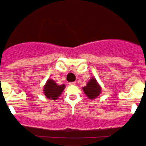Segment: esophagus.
Instances as JSON below:
<instances>
[{
    "instance_id": "obj_1",
    "label": "esophagus",
    "mask_w": 146,
    "mask_h": 146,
    "mask_svg": "<svg viewBox=\"0 0 146 146\" xmlns=\"http://www.w3.org/2000/svg\"><path fill=\"white\" fill-rule=\"evenodd\" d=\"M69 84H70V85H73V86H76V82H70V83H69Z\"/></svg>"
}]
</instances>
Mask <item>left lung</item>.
Listing matches in <instances>:
<instances>
[{
    "label": "left lung",
    "mask_w": 146,
    "mask_h": 146,
    "mask_svg": "<svg viewBox=\"0 0 146 146\" xmlns=\"http://www.w3.org/2000/svg\"><path fill=\"white\" fill-rule=\"evenodd\" d=\"M83 89L86 96L90 99L96 98L100 93V87L95 78L89 80L86 86L83 87Z\"/></svg>",
    "instance_id": "obj_1"
}]
</instances>
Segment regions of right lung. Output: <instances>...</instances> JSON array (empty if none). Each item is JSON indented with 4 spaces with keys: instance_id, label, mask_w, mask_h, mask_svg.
<instances>
[{
    "instance_id": "add662e5",
    "label": "right lung",
    "mask_w": 146,
    "mask_h": 146,
    "mask_svg": "<svg viewBox=\"0 0 146 146\" xmlns=\"http://www.w3.org/2000/svg\"><path fill=\"white\" fill-rule=\"evenodd\" d=\"M65 86H58L53 80H48L47 83L44 86V93L46 97L51 100H56L60 96L63 90H64Z\"/></svg>"
}]
</instances>
